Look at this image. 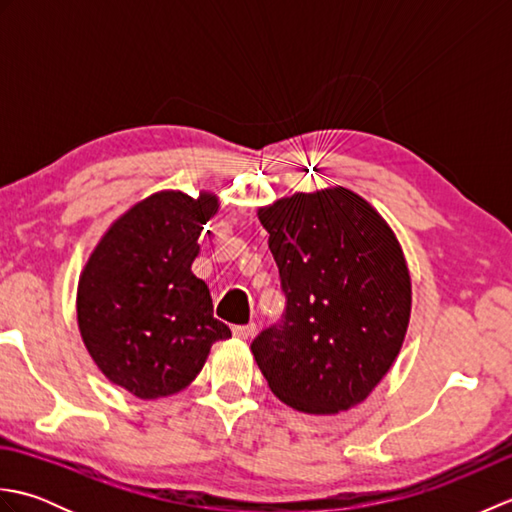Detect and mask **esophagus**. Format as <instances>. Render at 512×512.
I'll return each instance as SVG.
<instances>
[{
  "mask_svg": "<svg viewBox=\"0 0 512 512\" xmlns=\"http://www.w3.org/2000/svg\"><path fill=\"white\" fill-rule=\"evenodd\" d=\"M257 332V325L255 323H246V325H235L233 328V336H237V339H250V336H255Z\"/></svg>",
  "mask_w": 512,
  "mask_h": 512,
  "instance_id": "34e87169",
  "label": "esophagus"
}]
</instances>
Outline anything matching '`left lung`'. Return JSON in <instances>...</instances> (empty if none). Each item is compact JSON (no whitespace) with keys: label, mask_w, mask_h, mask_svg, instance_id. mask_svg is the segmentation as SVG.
I'll return each mask as SVG.
<instances>
[{"label":"left lung","mask_w":512,"mask_h":512,"mask_svg":"<svg viewBox=\"0 0 512 512\" xmlns=\"http://www.w3.org/2000/svg\"><path fill=\"white\" fill-rule=\"evenodd\" d=\"M286 312L250 343L273 394L297 411L363 402L394 365L411 279L394 231L350 189L295 193L257 211Z\"/></svg>","instance_id":"8db88e82"}]
</instances>
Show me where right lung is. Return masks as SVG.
<instances>
[{"mask_svg":"<svg viewBox=\"0 0 512 512\" xmlns=\"http://www.w3.org/2000/svg\"><path fill=\"white\" fill-rule=\"evenodd\" d=\"M217 206L213 193L149 195L110 226L81 273L83 343L114 385L143 400L178 394L211 345L231 336L213 317L209 288L191 273Z\"/></svg>","mask_w":512,"mask_h":512,"instance_id":"right-lung-1","label":"right lung"}]
</instances>
